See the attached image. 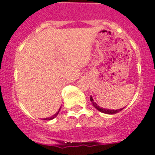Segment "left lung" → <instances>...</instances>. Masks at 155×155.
Segmentation results:
<instances>
[{"label": "left lung", "mask_w": 155, "mask_h": 155, "mask_svg": "<svg viewBox=\"0 0 155 155\" xmlns=\"http://www.w3.org/2000/svg\"><path fill=\"white\" fill-rule=\"evenodd\" d=\"M90 101L92 102L94 107H96V109L99 110V111L102 112V113H104V114H117V113H118L119 111L122 110V109H123V108H121V109H118V110H107V109H104V108L100 107H99V106H98L97 104L95 103V102H94V100H93V99L92 98V96L90 97Z\"/></svg>", "instance_id": "1"}]
</instances>
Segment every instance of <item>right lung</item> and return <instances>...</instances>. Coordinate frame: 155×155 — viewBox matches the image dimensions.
Segmentation results:
<instances>
[{"label": "right lung", "mask_w": 155, "mask_h": 155, "mask_svg": "<svg viewBox=\"0 0 155 155\" xmlns=\"http://www.w3.org/2000/svg\"><path fill=\"white\" fill-rule=\"evenodd\" d=\"M59 110H60V109H59ZM59 111H58L57 113H55L53 116H51V117H48V118H44L43 120H51V119H53L54 117H56V116H57V114H58V113H59Z\"/></svg>", "instance_id": "add662e5"}]
</instances>
